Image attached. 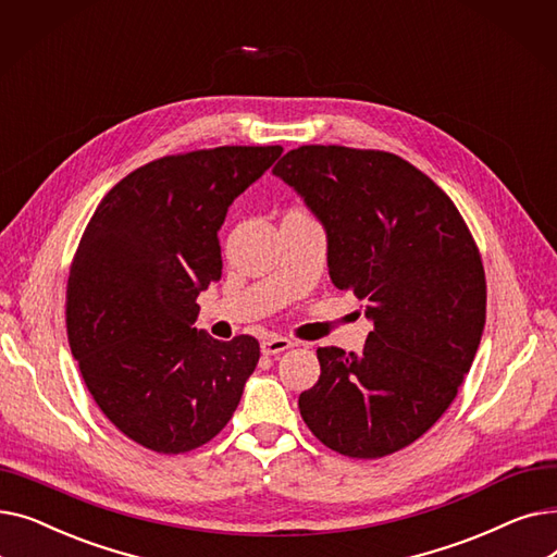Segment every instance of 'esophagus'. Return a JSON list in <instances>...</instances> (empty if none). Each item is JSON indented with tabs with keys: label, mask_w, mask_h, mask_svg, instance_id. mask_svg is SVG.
Listing matches in <instances>:
<instances>
[{
	"label": "esophagus",
	"mask_w": 557,
	"mask_h": 557,
	"mask_svg": "<svg viewBox=\"0 0 557 557\" xmlns=\"http://www.w3.org/2000/svg\"><path fill=\"white\" fill-rule=\"evenodd\" d=\"M294 345L296 343L286 338V336H269V338L261 341V352L263 355H280V352H284V349L294 347Z\"/></svg>",
	"instance_id": "34e87169"
}]
</instances>
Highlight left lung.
Returning a JSON list of instances; mask_svg holds the SVG:
<instances>
[{
  "instance_id": "obj_1",
  "label": "left lung",
  "mask_w": 557,
  "mask_h": 557,
  "mask_svg": "<svg viewBox=\"0 0 557 557\" xmlns=\"http://www.w3.org/2000/svg\"><path fill=\"white\" fill-rule=\"evenodd\" d=\"M327 232L336 288L366 300L363 352L318 347L298 399L320 443L382 458L424 435L454 401L485 327V271L451 198L386 151L300 146L273 169Z\"/></svg>"
}]
</instances>
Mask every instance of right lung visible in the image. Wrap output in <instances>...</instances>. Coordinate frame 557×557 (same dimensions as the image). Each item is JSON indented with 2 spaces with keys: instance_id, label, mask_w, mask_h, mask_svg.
<instances>
[{
  "instance_id": "add662e5",
  "label": "right lung",
  "mask_w": 557,
  "mask_h": 557,
  "mask_svg": "<svg viewBox=\"0 0 557 557\" xmlns=\"http://www.w3.org/2000/svg\"><path fill=\"white\" fill-rule=\"evenodd\" d=\"M282 146H219L128 173L99 202L67 280V336L103 416L137 445L185 454L237 411L257 338L216 341L194 323L221 280L219 230L232 200Z\"/></svg>"
}]
</instances>
